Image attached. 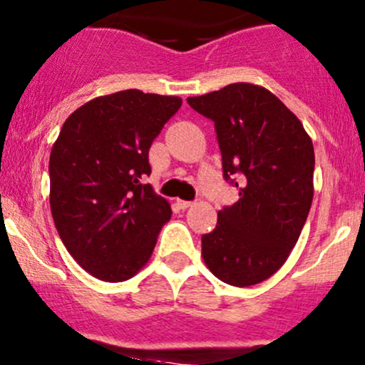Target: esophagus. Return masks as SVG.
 I'll use <instances>...</instances> for the list:
<instances>
[{
  "label": "esophagus",
  "mask_w": 365,
  "mask_h": 365,
  "mask_svg": "<svg viewBox=\"0 0 365 365\" xmlns=\"http://www.w3.org/2000/svg\"><path fill=\"white\" fill-rule=\"evenodd\" d=\"M176 204H178L180 210H187V207H190L194 202H192V201H182V199H178V201H176Z\"/></svg>",
  "instance_id": "esophagus-1"
}]
</instances>
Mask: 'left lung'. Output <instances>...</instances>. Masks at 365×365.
<instances>
[{"label":"left lung","instance_id":"8db88e82","mask_svg":"<svg viewBox=\"0 0 365 365\" xmlns=\"http://www.w3.org/2000/svg\"><path fill=\"white\" fill-rule=\"evenodd\" d=\"M215 123L223 178L239 201L218 211L202 235L207 268L230 286L274 275L298 242L314 199L315 154L302 121L274 93L251 83L187 98Z\"/></svg>","mask_w":365,"mask_h":365}]
</instances>
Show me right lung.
I'll list each match as a JSON object with an SVG mask.
<instances>
[{"instance_id": "1", "label": "right lung", "mask_w": 365, "mask_h": 365, "mask_svg": "<svg viewBox=\"0 0 365 365\" xmlns=\"http://www.w3.org/2000/svg\"><path fill=\"white\" fill-rule=\"evenodd\" d=\"M182 98L124 90L63 123L50 154V207L69 255L93 277L123 282L149 262L171 206L158 195L149 149Z\"/></svg>"}]
</instances>
